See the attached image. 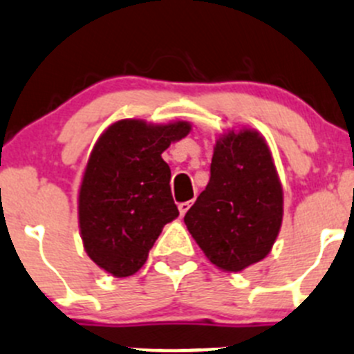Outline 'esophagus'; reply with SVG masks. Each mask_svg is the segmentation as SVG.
Returning <instances> with one entry per match:
<instances>
[{"label": "esophagus", "instance_id": "obj_1", "mask_svg": "<svg viewBox=\"0 0 354 354\" xmlns=\"http://www.w3.org/2000/svg\"><path fill=\"white\" fill-rule=\"evenodd\" d=\"M190 205H192V202H181V204L178 205V209H180V214L181 216L187 214V211L190 209Z\"/></svg>", "mask_w": 354, "mask_h": 354}]
</instances>
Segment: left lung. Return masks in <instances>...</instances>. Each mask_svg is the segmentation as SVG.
I'll return each instance as SVG.
<instances>
[{"label": "left lung", "instance_id": "8db88e82", "mask_svg": "<svg viewBox=\"0 0 354 354\" xmlns=\"http://www.w3.org/2000/svg\"><path fill=\"white\" fill-rule=\"evenodd\" d=\"M283 218V190L270 147L256 129L216 140L211 178L185 225L214 266L245 270L272 250Z\"/></svg>", "mask_w": 354, "mask_h": 354}]
</instances>
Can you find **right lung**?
<instances>
[{"label": "right lung", "instance_id": "obj_1", "mask_svg": "<svg viewBox=\"0 0 354 354\" xmlns=\"http://www.w3.org/2000/svg\"><path fill=\"white\" fill-rule=\"evenodd\" d=\"M190 129L187 121L121 119L95 143L79 187V232L86 254L112 277L135 275L180 214L162 152Z\"/></svg>", "mask_w": 354, "mask_h": 354}]
</instances>
